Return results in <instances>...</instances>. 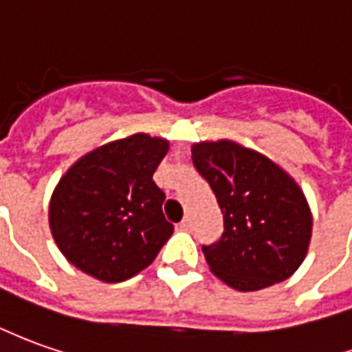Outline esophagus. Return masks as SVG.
<instances>
[{
    "label": "esophagus",
    "instance_id": "esophagus-1",
    "mask_svg": "<svg viewBox=\"0 0 352 352\" xmlns=\"http://www.w3.org/2000/svg\"><path fill=\"white\" fill-rule=\"evenodd\" d=\"M179 229H181V231H188V229H190V217H185V219L179 223Z\"/></svg>",
    "mask_w": 352,
    "mask_h": 352
}]
</instances>
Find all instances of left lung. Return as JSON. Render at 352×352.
Instances as JSON below:
<instances>
[{
  "instance_id": "1",
  "label": "left lung",
  "mask_w": 352,
  "mask_h": 352,
  "mask_svg": "<svg viewBox=\"0 0 352 352\" xmlns=\"http://www.w3.org/2000/svg\"><path fill=\"white\" fill-rule=\"evenodd\" d=\"M192 164L223 214L221 236L202 245L210 270L236 291H258L293 276L312 235L307 198L295 181L231 140L195 144Z\"/></svg>"
}]
</instances>
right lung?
<instances>
[{
	"mask_svg": "<svg viewBox=\"0 0 352 352\" xmlns=\"http://www.w3.org/2000/svg\"><path fill=\"white\" fill-rule=\"evenodd\" d=\"M167 148L164 138L138 133L67 171L50 202V227L73 266L119 283L154 262L173 233L162 210L166 195L152 181Z\"/></svg>",
	"mask_w": 352,
	"mask_h": 352,
	"instance_id": "add662e5",
	"label": "right lung"
}]
</instances>
